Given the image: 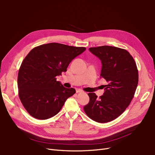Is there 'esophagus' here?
<instances>
[{
  "label": "esophagus",
  "mask_w": 155,
  "mask_h": 155,
  "mask_svg": "<svg viewBox=\"0 0 155 155\" xmlns=\"http://www.w3.org/2000/svg\"><path fill=\"white\" fill-rule=\"evenodd\" d=\"M76 92L78 93V92H82V91L80 90V89H77L76 90Z\"/></svg>",
  "instance_id": "esophagus-1"
}]
</instances>
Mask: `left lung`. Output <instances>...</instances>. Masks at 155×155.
<instances>
[{
	"mask_svg": "<svg viewBox=\"0 0 155 155\" xmlns=\"http://www.w3.org/2000/svg\"><path fill=\"white\" fill-rule=\"evenodd\" d=\"M89 51L102 63L101 78L107 85L99 98L89 93V102L84 106L86 115L99 123L115 120L125 111L135 94L139 81L136 61L127 50L112 46L91 48Z\"/></svg>",
	"mask_w": 155,
	"mask_h": 155,
	"instance_id": "obj_1",
	"label": "left lung"
}]
</instances>
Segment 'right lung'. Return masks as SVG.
Listing matches in <instances>:
<instances>
[{"mask_svg":"<svg viewBox=\"0 0 155 155\" xmlns=\"http://www.w3.org/2000/svg\"><path fill=\"white\" fill-rule=\"evenodd\" d=\"M85 49L49 43L35 47L25 58L18 71V95L31 117L38 120L54 117L76 92L65 88L56 77L66 71L72 60Z\"/></svg>","mask_w":155,"mask_h":155,"instance_id":"add662e5","label":"right lung"}]
</instances>
